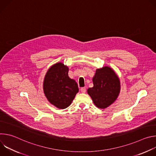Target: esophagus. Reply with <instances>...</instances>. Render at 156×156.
<instances>
[{"label": "esophagus", "instance_id": "34e87169", "mask_svg": "<svg viewBox=\"0 0 156 156\" xmlns=\"http://www.w3.org/2000/svg\"><path fill=\"white\" fill-rule=\"evenodd\" d=\"M86 91V90L85 87H81V92L82 93H85Z\"/></svg>", "mask_w": 156, "mask_h": 156}]
</instances>
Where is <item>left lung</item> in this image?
Segmentation results:
<instances>
[{"label": "left lung", "mask_w": 156, "mask_h": 156, "mask_svg": "<svg viewBox=\"0 0 156 156\" xmlns=\"http://www.w3.org/2000/svg\"><path fill=\"white\" fill-rule=\"evenodd\" d=\"M93 82V87L88 88L87 92L97 107L105 108L117 100L120 92V81L112 68L105 66L96 69Z\"/></svg>", "instance_id": "obj_1"}]
</instances>
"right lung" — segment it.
Here are the masks:
<instances>
[{
	"label": "right lung",
	"mask_w": 156,
	"mask_h": 156,
	"mask_svg": "<svg viewBox=\"0 0 156 156\" xmlns=\"http://www.w3.org/2000/svg\"><path fill=\"white\" fill-rule=\"evenodd\" d=\"M69 67L62 62L52 65L43 81V91L48 101L56 107H68L79 91L77 83L69 76Z\"/></svg>",
	"instance_id": "obj_1"
}]
</instances>
